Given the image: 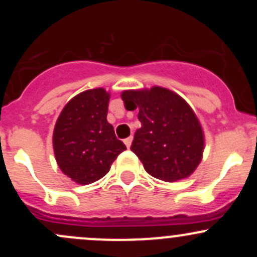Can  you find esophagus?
Listing matches in <instances>:
<instances>
[{
	"instance_id": "obj_1",
	"label": "esophagus",
	"mask_w": 257,
	"mask_h": 257,
	"mask_svg": "<svg viewBox=\"0 0 257 257\" xmlns=\"http://www.w3.org/2000/svg\"><path fill=\"white\" fill-rule=\"evenodd\" d=\"M132 141H133V137H128V138L124 139V144L126 145V148H129L132 145Z\"/></svg>"
}]
</instances>
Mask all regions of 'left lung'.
<instances>
[{
  "mask_svg": "<svg viewBox=\"0 0 257 257\" xmlns=\"http://www.w3.org/2000/svg\"><path fill=\"white\" fill-rule=\"evenodd\" d=\"M125 108L139 109L142 128L134 134L131 150L152 177L164 181L188 178L201 160L204 134L188 103L165 88L125 90Z\"/></svg>",
  "mask_w": 257,
  "mask_h": 257,
  "instance_id": "left-lung-1",
  "label": "left lung"
}]
</instances>
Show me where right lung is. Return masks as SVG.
<instances>
[{
	"label": "right lung",
	"instance_id": "right-lung-1",
	"mask_svg": "<svg viewBox=\"0 0 257 257\" xmlns=\"http://www.w3.org/2000/svg\"><path fill=\"white\" fill-rule=\"evenodd\" d=\"M109 93L89 89L67 103L53 133L56 160L62 172L87 185L104 177L110 165L126 149L107 121Z\"/></svg>",
	"mask_w": 257,
	"mask_h": 257
}]
</instances>
